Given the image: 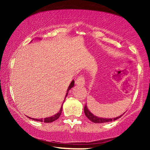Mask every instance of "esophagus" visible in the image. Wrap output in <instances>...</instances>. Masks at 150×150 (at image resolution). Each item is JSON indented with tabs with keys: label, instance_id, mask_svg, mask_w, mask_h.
<instances>
[{
	"label": "esophagus",
	"instance_id": "1",
	"mask_svg": "<svg viewBox=\"0 0 150 150\" xmlns=\"http://www.w3.org/2000/svg\"><path fill=\"white\" fill-rule=\"evenodd\" d=\"M85 78H84V77L82 76V75L77 77L76 80H75V84L78 86H83L85 85Z\"/></svg>",
	"mask_w": 150,
	"mask_h": 150
}]
</instances>
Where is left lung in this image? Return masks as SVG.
Returning a JSON list of instances; mask_svg holds the SVG:
<instances>
[{"mask_svg": "<svg viewBox=\"0 0 150 150\" xmlns=\"http://www.w3.org/2000/svg\"><path fill=\"white\" fill-rule=\"evenodd\" d=\"M84 112H85V116L89 118L91 121L93 122V123H107V122H111L113 121V120H116L118 118H120L123 115H120V116L116 117V118H101V117H98L97 116H94L92 113H91L89 111V110L87 108V104L85 106V108H84Z\"/></svg>", "mask_w": 150, "mask_h": 150, "instance_id": "left-lung-1", "label": "left lung"}]
</instances>
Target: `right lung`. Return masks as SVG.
Masks as SVG:
<instances>
[{"label":"right lung","instance_id":"add662e5","mask_svg":"<svg viewBox=\"0 0 150 150\" xmlns=\"http://www.w3.org/2000/svg\"><path fill=\"white\" fill-rule=\"evenodd\" d=\"M37 39H38V38H37ZM39 39V40H40V39ZM74 85H75V81L73 80L71 82H70L69 87H68V89H67V92H66V94H65V98H66L67 95H68L69 90L72 88V87H73ZM65 99H64V101H65ZM62 111H63V106H61L60 111H58L57 113H56V114L53 115V116H52L47 117V118H39V119H38V118H30V117H28V116H27V117H28V118H32V119H33L34 120H36V121L44 122V123H51V122H53V121H54V120H57L58 118H59L60 116H61V113H62Z\"/></svg>","mask_w":150,"mask_h":150}]
</instances>
